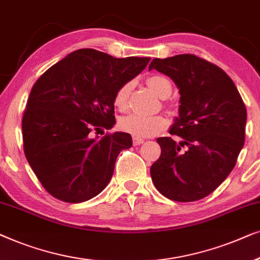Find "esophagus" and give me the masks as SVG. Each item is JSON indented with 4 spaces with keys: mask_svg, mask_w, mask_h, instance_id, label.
<instances>
[{
    "mask_svg": "<svg viewBox=\"0 0 260 260\" xmlns=\"http://www.w3.org/2000/svg\"><path fill=\"white\" fill-rule=\"evenodd\" d=\"M141 144H144V139L137 138V137L133 138V145L134 146H139V145H141Z\"/></svg>",
    "mask_w": 260,
    "mask_h": 260,
    "instance_id": "obj_1",
    "label": "esophagus"
}]
</instances>
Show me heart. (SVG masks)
<instances>
[{"instance_id": "obj_1", "label": "heart", "mask_w": 260, "mask_h": 260, "mask_svg": "<svg viewBox=\"0 0 260 260\" xmlns=\"http://www.w3.org/2000/svg\"><path fill=\"white\" fill-rule=\"evenodd\" d=\"M147 83L153 92L158 96L165 99L172 92L171 81L162 75H152ZM131 85L126 83L120 87L114 98V105L120 111H125L128 106V95ZM120 128L137 138L152 137L159 133L167 126V120L162 115H142L133 113L120 120Z\"/></svg>"}]
</instances>
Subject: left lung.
Masks as SVG:
<instances>
[{"label":"left lung","mask_w":260,"mask_h":260,"mask_svg":"<svg viewBox=\"0 0 260 260\" xmlns=\"http://www.w3.org/2000/svg\"><path fill=\"white\" fill-rule=\"evenodd\" d=\"M155 69L173 80L180 94L179 115L158 138L161 155L151 167L158 191L174 202H196L229 177L244 147L246 107L231 78L192 54L154 58Z\"/></svg>","instance_id":"obj_1"}]
</instances>
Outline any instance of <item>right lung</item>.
I'll list each match as a JSON object with an SVG mask.
<instances>
[{"instance_id":"1","label":"right lung","mask_w":260,"mask_h":260,"mask_svg":"<svg viewBox=\"0 0 260 260\" xmlns=\"http://www.w3.org/2000/svg\"><path fill=\"white\" fill-rule=\"evenodd\" d=\"M149 57L116 58L79 49L52 66L32 86L22 119L24 154L46 191L82 203L105 189L116 158L132 146L128 133L93 138L115 123L120 87L146 68Z\"/></svg>"}]
</instances>
